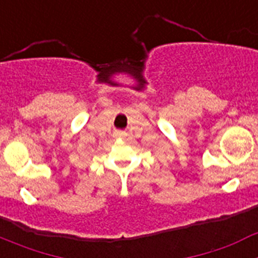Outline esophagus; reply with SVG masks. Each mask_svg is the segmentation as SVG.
<instances>
[{
  "instance_id": "obj_1",
  "label": "esophagus",
  "mask_w": 258,
  "mask_h": 258,
  "mask_svg": "<svg viewBox=\"0 0 258 258\" xmlns=\"http://www.w3.org/2000/svg\"><path fill=\"white\" fill-rule=\"evenodd\" d=\"M124 136V133H121V132H117V133H115V137H117V138H120V137Z\"/></svg>"
}]
</instances>
